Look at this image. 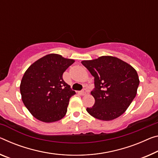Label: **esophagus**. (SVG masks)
<instances>
[{"label":"esophagus","mask_w":158,"mask_h":158,"mask_svg":"<svg viewBox=\"0 0 158 158\" xmlns=\"http://www.w3.org/2000/svg\"><path fill=\"white\" fill-rule=\"evenodd\" d=\"M79 93H80V94L81 95V96H85V95H86L87 94H88V91H87V90L85 89L84 90H82L81 91H80Z\"/></svg>","instance_id":"34e87169"}]
</instances>
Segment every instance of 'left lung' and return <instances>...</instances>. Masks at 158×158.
<instances>
[{
  "label": "left lung",
  "instance_id": "8db88e82",
  "mask_svg": "<svg viewBox=\"0 0 158 158\" xmlns=\"http://www.w3.org/2000/svg\"><path fill=\"white\" fill-rule=\"evenodd\" d=\"M81 63L94 77L95 89L91 94L95 103L86 111L102 121L121 116L136 97L139 85L136 69L112 56H101Z\"/></svg>",
  "mask_w": 158,
  "mask_h": 158
}]
</instances>
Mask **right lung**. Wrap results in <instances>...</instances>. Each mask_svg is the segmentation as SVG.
Wrapping results in <instances>:
<instances>
[{
	"mask_svg": "<svg viewBox=\"0 0 158 158\" xmlns=\"http://www.w3.org/2000/svg\"><path fill=\"white\" fill-rule=\"evenodd\" d=\"M74 62L58 54H48L34 62L24 72L20 84L25 107L40 121L50 123L63 118L69 98L76 94L62 74Z\"/></svg>",
	"mask_w": 158,
	"mask_h": 158,
	"instance_id": "add662e5",
	"label": "right lung"
}]
</instances>
